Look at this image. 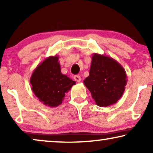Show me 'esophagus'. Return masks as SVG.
<instances>
[{
    "label": "esophagus",
    "mask_w": 153,
    "mask_h": 153,
    "mask_svg": "<svg viewBox=\"0 0 153 153\" xmlns=\"http://www.w3.org/2000/svg\"><path fill=\"white\" fill-rule=\"evenodd\" d=\"M74 79L76 82H80L81 81V76H79V75H75L74 76Z\"/></svg>",
    "instance_id": "34e87169"
}]
</instances>
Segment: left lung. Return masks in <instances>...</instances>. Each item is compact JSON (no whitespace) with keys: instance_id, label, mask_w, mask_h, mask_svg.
Segmentation results:
<instances>
[{"instance_id":"left-lung-1","label":"left lung","mask_w":153,"mask_h":153,"mask_svg":"<svg viewBox=\"0 0 153 153\" xmlns=\"http://www.w3.org/2000/svg\"><path fill=\"white\" fill-rule=\"evenodd\" d=\"M125 69L110 56L93 53L89 76L83 81L97 106L104 107L120 99L127 84Z\"/></svg>"}]
</instances>
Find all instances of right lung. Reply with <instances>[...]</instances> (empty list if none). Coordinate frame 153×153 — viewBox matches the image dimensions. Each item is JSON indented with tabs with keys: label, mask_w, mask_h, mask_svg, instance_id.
Here are the masks:
<instances>
[{
	"label": "right lung",
	"mask_w": 153,
	"mask_h": 153,
	"mask_svg": "<svg viewBox=\"0 0 153 153\" xmlns=\"http://www.w3.org/2000/svg\"><path fill=\"white\" fill-rule=\"evenodd\" d=\"M56 55L44 60L33 71L30 79L31 89L39 101L49 107H56L62 104L65 93L76 82L61 73Z\"/></svg>",
	"instance_id": "1"
}]
</instances>
